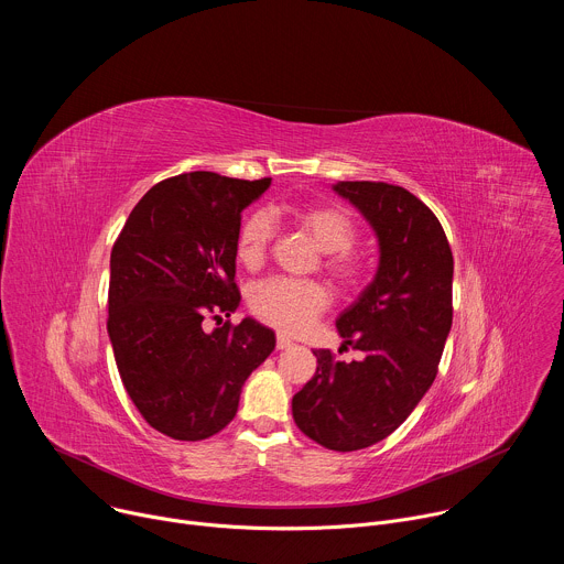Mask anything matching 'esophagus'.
I'll return each instance as SVG.
<instances>
[{"mask_svg": "<svg viewBox=\"0 0 564 564\" xmlns=\"http://www.w3.org/2000/svg\"><path fill=\"white\" fill-rule=\"evenodd\" d=\"M290 346H292L290 337H285L283 333H279V335H276V348H279V350H285V348H290Z\"/></svg>", "mask_w": 564, "mask_h": 564, "instance_id": "esophagus-1", "label": "esophagus"}]
</instances>
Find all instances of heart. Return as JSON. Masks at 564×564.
Listing matches in <instances>:
<instances>
[{
	"mask_svg": "<svg viewBox=\"0 0 564 564\" xmlns=\"http://www.w3.org/2000/svg\"><path fill=\"white\" fill-rule=\"evenodd\" d=\"M299 225L314 238V243L328 252V272L346 288H357L368 270L366 259L352 250L357 225L352 216L339 207H305L296 214ZM276 236V220L268 209L252 212L236 236V257L246 268H259ZM250 310L263 324L283 333H301L330 305V292L318 281H296L272 276L252 285L248 294Z\"/></svg>",
	"mask_w": 564,
	"mask_h": 564,
	"instance_id": "b5f03b06",
	"label": "heart"
}]
</instances>
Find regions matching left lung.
<instances>
[{
    "mask_svg": "<svg viewBox=\"0 0 564 564\" xmlns=\"http://www.w3.org/2000/svg\"><path fill=\"white\" fill-rule=\"evenodd\" d=\"M333 189L379 240L372 283L337 318L341 348L364 359L314 350L318 366L292 397V417L316 444L348 453L397 431L435 381L453 324V252L437 216L409 189L370 181Z\"/></svg>",
    "mask_w": 564,
    "mask_h": 564,
    "instance_id": "8db88e82",
    "label": "left lung"
}]
</instances>
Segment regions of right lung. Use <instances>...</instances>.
<instances>
[{"mask_svg":"<svg viewBox=\"0 0 564 564\" xmlns=\"http://www.w3.org/2000/svg\"><path fill=\"white\" fill-rule=\"evenodd\" d=\"M272 178L192 172L153 185L111 250L109 318L120 379L144 417L167 437L198 442L238 411L246 379L274 350V333L236 312L240 214ZM209 315L218 329L205 334Z\"/></svg>","mask_w":564,"mask_h":564,"instance_id":"obj_1","label":"right lung"}]
</instances>
